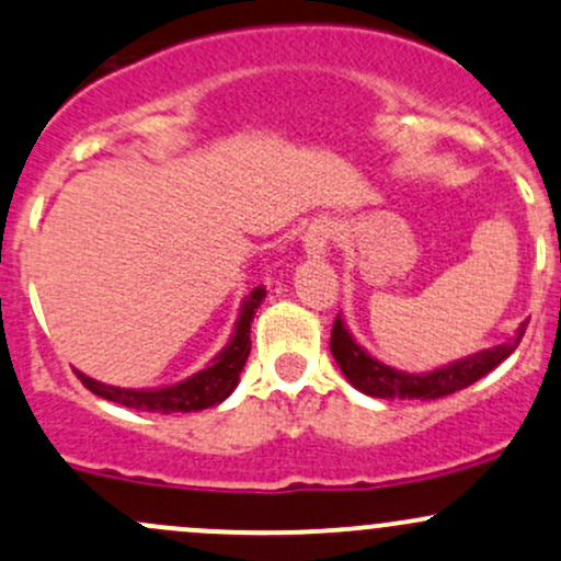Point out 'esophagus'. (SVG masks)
<instances>
[{"mask_svg": "<svg viewBox=\"0 0 561 561\" xmlns=\"http://www.w3.org/2000/svg\"><path fill=\"white\" fill-rule=\"evenodd\" d=\"M330 224L328 220H313V224L309 226V231H306L304 237V244H306V252L309 255H322L324 250H328L330 244Z\"/></svg>", "mask_w": 561, "mask_h": 561, "instance_id": "34e87169", "label": "esophagus"}]
</instances>
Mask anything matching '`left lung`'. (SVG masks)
I'll return each mask as SVG.
<instances>
[{"label": "left lung", "instance_id": "obj_1", "mask_svg": "<svg viewBox=\"0 0 561 561\" xmlns=\"http://www.w3.org/2000/svg\"><path fill=\"white\" fill-rule=\"evenodd\" d=\"M527 322L519 328V335L514 341L501 343V346L479 351V354L466 356V359L453 362V365L442 367V370L412 375V373H399L393 367L380 365L378 359H373L365 348L356 346L354 337L348 335V330L343 328V319L335 317L330 335V351L335 356V362L341 365L343 375L348 378L351 386H356L362 393H370L378 399H442L447 393H455L466 386L477 383L479 378H484L490 370H495L506 356L514 354V348L519 346L522 335H525Z\"/></svg>", "mask_w": 561, "mask_h": 561}]
</instances>
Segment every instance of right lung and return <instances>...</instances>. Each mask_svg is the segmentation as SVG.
I'll return each instance as SVG.
<instances>
[{
	"label": "right lung",
	"instance_id": "1",
	"mask_svg": "<svg viewBox=\"0 0 561 561\" xmlns=\"http://www.w3.org/2000/svg\"><path fill=\"white\" fill-rule=\"evenodd\" d=\"M263 295L266 290H252L250 298L244 300L242 313L237 319V330H233L231 343L215 356L210 367H205L202 373L191 375L183 383L170 386V389H153V391H135V389H116V386L98 383V380L88 378L79 370L77 378L82 380L84 389H90L98 397L108 399V402L125 404V408L144 410V412H162V415H170V412H196L215 408V404L224 402L229 393L237 389L239 373H242L244 362L250 356V322L255 317V309L261 306Z\"/></svg>",
	"mask_w": 561,
	"mask_h": 561
}]
</instances>
